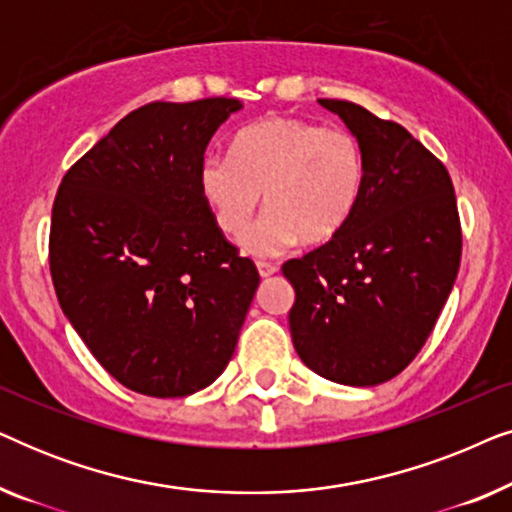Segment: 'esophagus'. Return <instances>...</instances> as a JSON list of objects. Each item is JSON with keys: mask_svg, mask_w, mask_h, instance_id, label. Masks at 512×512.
<instances>
[{"mask_svg": "<svg viewBox=\"0 0 512 512\" xmlns=\"http://www.w3.org/2000/svg\"><path fill=\"white\" fill-rule=\"evenodd\" d=\"M256 268H258V275H261V277H272L279 270L275 263H265V261H258Z\"/></svg>", "mask_w": 512, "mask_h": 512, "instance_id": "obj_1", "label": "esophagus"}]
</instances>
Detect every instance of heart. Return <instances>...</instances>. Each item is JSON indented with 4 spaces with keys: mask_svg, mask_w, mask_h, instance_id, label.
Returning <instances> with one entry per match:
<instances>
[{
    "mask_svg": "<svg viewBox=\"0 0 512 512\" xmlns=\"http://www.w3.org/2000/svg\"><path fill=\"white\" fill-rule=\"evenodd\" d=\"M366 184V153L345 128L272 116L235 137L233 156L209 153L198 188L216 228L242 237L260 193L266 212L242 240L247 254L275 256L291 244H324L352 219Z\"/></svg>",
    "mask_w": 512,
    "mask_h": 512,
    "instance_id": "b5f03b06",
    "label": "heart"
}]
</instances>
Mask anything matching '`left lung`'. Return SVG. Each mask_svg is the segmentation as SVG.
<instances>
[{"label":"left lung","instance_id":"obj_1","mask_svg":"<svg viewBox=\"0 0 512 512\" xmlns=\"http://www.w3.org/2000/svg\"><path fill=\"white\" fill-rule=\"evenodd\" d=\"M359 137L366 184L333 240L282 265L296 289L293 347L314 373L349 387L396 377L424 347L461 261L445 165L403 125L347 100H319Z\"/></svg>","mask_w":512,"mask_h":512}]
</instances>
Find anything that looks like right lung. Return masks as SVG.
I'll list each match as a JSON object with an SVG mask.
<instances>
[{
    "label": "right lung",
    "instance_id": "1",
    "mask_svg": "<svg viewBox=\"0 0 512 512\" xmlns=\"http://www.w3.org/2000/svg\"><path fill=\"white\" fill-rule=\"evenodd\" d=\"M237 109L235 97L144 104L69 167L55 195V296L100 366L137 394L212 384L261 282L198 188L209 139Z\"/></svg>",
    "mask_w": 512,
    "mask_h": 512
}]
</instances>
